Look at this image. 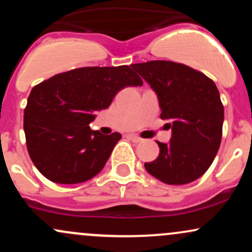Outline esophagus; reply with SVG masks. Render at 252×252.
<instances>
[{
	"label": "esophagus",
	"instance_id": "1",
	"mask_svg": "<svg viewBox=\"0 0 252 252\" xmlns=\"http://www.w3.org/2000/svg\"><path fill=\"white\" fill-rule=\"evenodd\" d=\"M128 137L130 138V140H132L136 143H138V142H141V141H142V138L138 137V136L135 135V134H130V135H128Z\"/></svg>",
	"mask_w": 252,
	"mask_h": 252
}]
</instances>
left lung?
<instances>
[{"label":"left lung","instance_id":"left-lung-1","mask_svg":"<svg viewBox=\"0 0 252 252\" xmlns=\"http://www.w3.org/2000/svg\"><path fill=\"white\" fill-rule=\"evenodd\" d=\"M131 68L158 96L161 118L169 120L172 137L158 142L156 160L147 172L168 185L196 180L210 168L221 141L224 106L216 84L201 72L166 60L132 63Z\"/></svg>","mask_w":252,"mask_h":252}]
</instances>
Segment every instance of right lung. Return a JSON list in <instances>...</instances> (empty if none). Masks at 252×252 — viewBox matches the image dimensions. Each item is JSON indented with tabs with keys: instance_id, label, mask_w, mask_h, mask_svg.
Here are the masks:
<instances>
[{
	"instance_id": "add662e5",
	"label": "right lung",
	"mask_w": 252,
	"mask_h": 252,
	"mask_svg": "<svg viewBox=\"0 0 252 252\" xmlns=\"http://www.w3.org/2000/svg\"><path fill=\"white\" fill-rule=\"evenodd\" d=\"M142 84L124 65L76 68L34 86L25 109L24 129L37 170L48 180L63 185L97 175L122 135H104L89 124L96 118V111L109 108L118 91Z\"/></svg>"
}]
</instances>
